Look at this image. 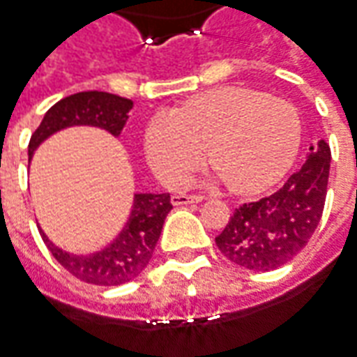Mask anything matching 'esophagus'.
Instances as JSON below:
<instances>
[{"label":"esophagus","mask_w":357,"mask_h":357,"mask_svg":"<svg viewBox=\"0 0 357 357\" xmlns=\"http://www.w3.org/2000/svg\"><path fill=\"white\" fill-rule=\"evenodd\" d=\"M201 201H203V197L201 195H174L172 197V204H176V206L195 204V203H201Z\"/></svg>","instance_id":"esophagus-1"}]
</instances>
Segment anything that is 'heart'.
<instances>
[{
    "instance_id": "1",
    "label": "heart",
    "mask_w": 357,
    "mask_h": 357,
    "mask_svg": "<svg viewBox=\"0 0 357 357\" xmlns=\"http://www.w3.org/2000/svg\"><path fill=\"white\" fill-rule=\"evenodd\" d=\"M301 143V118L294 104L263 92L226 86L156 114L144 131L154 174L181 187L206 156L211 181H228L236 193H255L282 178Z\"/></svg>"
}]
</instances>
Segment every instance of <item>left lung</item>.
I'll return each instance as SVG.
<instances>
[{"label": "left lung", "instance_id": "1", "mask_svg": "<svg viewBox=\"0 0 357 357\" xmlns=\"http://www.w3.org/2000/svg\"><path fill=\"white\" fill-rule=\"evenodd\" d=\"M328 170L331 149L321 139L309 146L305 164L276 193L236 208L216 236L222 255L255 273L291 261L307 245L323 216Z\"/></svg>", "mask_w": 357, "mask_h": 357}]
</instances>
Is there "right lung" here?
<instances>
[{
	"label": "right lung",
	"instance_id": "add662e5",
	"mask_svg": "<svg viewBox=\"0 0 357 357\" xmlns=\"http://www.w3.org/2000/svg\"><path fill=\"white\" fill-rule=\"evenodd\" d=\"M133 100L118 94L100 91L77 92L54 104L32 133L29 143V158L34 151L61 129L75 126H91L106 129L114 137L123 131ZM172 211L170 193H135L129 220L116 239L96 253L73 255L54 245L40 230L50 253L57 263L67 268L75 278L96 286H119L143 273L149 265L154 248L160 238L162 226Z\"/></svg>",
	"mask_w": 357,
	"mask_h": 357
}]
</instances>
